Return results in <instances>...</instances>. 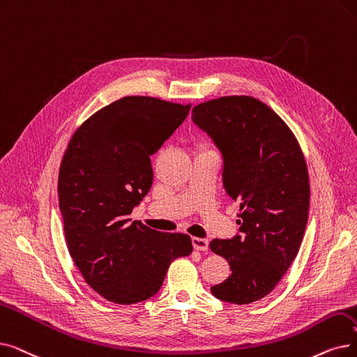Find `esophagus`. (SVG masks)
Segmentation results:
<instances>
[{
  "instance_id": "obj_1",
  "label": "esophagus",
  "mask_w": 357,
  "mask_h": 357,
  "mask_svg": "<svg viewBox=\"0 0 357 357\" xmlns=\"http://www.w3.org/2000/svg\"><path fill=\"white\" fill-rule=\"evenodd\" d=\"M192 246L197 251H207L208 250V241L204 238H192Z\"/></svg>"
}]
</instances>
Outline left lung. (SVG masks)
Masks as SVG:
<instances>
[{
  "label": "left lung",
  "mask_w": 357,
  "mask_h": 357,
  "mask_svg": "<svg viewBox=\"0 0 357 357\" xmlns=\"http://www.w3.org/2000/svg\"><path fill=\"white\" fill-rule=\"evenodd\" d=\"M191 118L220 150L223 187L241 206L239 234L210 242L231 270L211 293L223 302L252 303L277 286L299 252L309 210L303 153L286 122L251 96L199 103Z\"/></svg>",
  "instance_id": "1"
}]
</instances>
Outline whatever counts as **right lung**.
I'll list each match as a JSON object with an SVG mask.
<instances>
[{"instance_id": "add662e5", "label": "right lung", "mask_w": 357, "mask_h": 357, "mask_svg": "<svg viewBox=\"0 0 357 357\" xmlns=\"http://www.w3.org/2000/svg\"><path fill=\"white\" fill-rule=\"evenodd\" d=\"M191 105L127 96L102 107L74 132L58 176L68 252L86 283L105 299H150L170 262L192 252L183 234L131 222L153 183L151 154L188 116Z\"/></svg>"}]
</instances>
